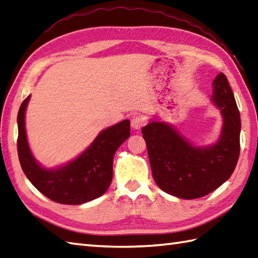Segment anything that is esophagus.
I'll return each instance as SVG.
<instances>
[{
	"mask_svg": "<svg viewBox=\"0 0 258 258\" xmlns=\"http://www.w3.org/2000/svg\"><path fill=\"white\" fill-rule=\"evenodd\" d=\"M144 124H145V120L141 116H135L132 118V120H131V126H132V128L134 130H140Z\"/></svg>",
	"mask_w": 258,
	"mask_h": 258,
	"instance_id": "1",
	"label": "esophagus"
}]
</instances>
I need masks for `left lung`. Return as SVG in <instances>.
<instances>
[{
	"label": "left lung",
	"instance_id": "left-lung-1",
	"mask_svg": "<svg viewBox=\"0 0 258 258\" xmlns=\"http://www.w3.org/2000/svg\"><path fill=\"white\" fill-rule=\"evenodd\" d=\"M213 102L222 114L220 138L208 146H195L173 125L157 119L142 127L153 178L167 194L183 200L212 193L231 177L239 156L240 115L226 76L213 81Z\"/></svg>",
	"mask_w": 258,
	"mask_h": 258
}]
</instances>
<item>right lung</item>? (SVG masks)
I'll list each match as a JSON object with an SVG mask.
<instances>
[{
  "mask_svg": "<svg viewBox=\"0 0 258 258\" xmlns=\"http://www.w3.org/2000/svg\"><path fill=\"white\" fill-rule=\"evenodd\" d=\"M31 95L21 104L18 114V154L26 177L48 199L65 205H81L102 196L113 177L115 152L130 138V120L103 130L87 149L71 162L46 168L33 156L25 130V112Z\"/></svg>",
  "mask_w": 258,
  "mask_h": 258,
  "instance_id": "right-lung-1",
  "label": "right lung"
}]
</instances>
